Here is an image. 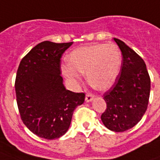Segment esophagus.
Masks as SVG:
<instances>
[{
	"label": "esophagus",
	"instance_id": "1",
	"mask_svg": "<svg viewBox=\"0 0 160 160\" xmlns=\"http://www.w3.org/2000/svg\"><path fill=\"white\" fill-rule=\"evenodd\" d=\"M94 95L93 94L90 93V92H88L86 94V98H85V100H86V102H90L93 99Z\"/></svg>",
	"mask_w": 160,
	"mask_h": 160
}]
</instances>
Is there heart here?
<instances>
[{
  "mask_svg": "<svg viewBox=\"0 0 160 160\" xmlns=\"http://www.w3.org/2000/svg\"><path fill=\"white\" fill-rule=\"evenodd\" d=\"M68 65L62 68L72 82L81 81L80 73L86 72L87 81L98 90L112 86L120 72L122 54L115 44H95L75 49L68 57Z\"/></svg>",
  "mask_w": 160,
  "mask_h": 160,
  "instance_id": "obj_1",
  "label": "heart"
}]
</instances>
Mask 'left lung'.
<instances>
[{"label":"left lung","mask_w":160,"mask_h":160,"mask_svg":"<svg viewBox=\"0 0 160 160\" xmlns=\"http://www.w3.org/2000/svg\"><path fill=\"white\" fill-rule=\"evenodd\" d=\"M113 39L122 52V64L114 84L103 93L107 108L101 119L110 130L123 132L134 127L145 113L150 78L140 56L121 40Z\"/></svg>","instance_id":"left-lung-1"}]
</instances>
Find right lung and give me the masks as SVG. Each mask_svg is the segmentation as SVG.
I'll list each match as a JSON object with an SVG mask.
<instances>
[{
    "instance_id": "1",
    "label": "right lung",
    "mask_w": 160,
    "mask_h": 160,
    "mask_svg": "<svg viewBox=\"0 0 160 160\" xmlns=\"http://www.w3.org/2000/svg\"><path fill=\"white\" fill-rule=\"evenodd\" d=\"M72 42L39 43L22 58L15 81L17 102L22 122L45 139L65 134L73 111L83 103L84 92L65 88L61 58Z\"/></svg>"
}]
</instances>
